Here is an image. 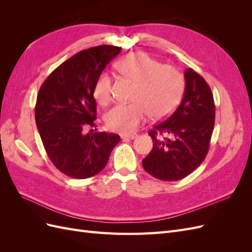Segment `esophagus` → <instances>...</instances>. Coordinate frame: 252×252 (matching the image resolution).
I'll return each instance as SVG.
<instances>
[{
	"label": "esophagus",
	"instance_id": "34e87169",
	"mask_svg": "<svg viewBox=\"0 0 252 252\" xmlns=\"http://www.w3.org/2000/svg\"><path fill=\"white\" fill-rule=\"evenodd\" d=\"M136 136H138V134H135V133H133V134H126V133H122L121 134V138L123 139V140H126V139H129V140H133V139H135Z\"/></svg>",
	"mask_w": 252,
	"mask_h": 252
}]
</instances>
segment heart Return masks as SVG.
I'll use <instances>...</instances> for the list:
<instances>
[{
	"instance_id": "b5f03b06",
	"label": "heart",
	"mask_w": 252,
	"mask_h": 252,
	"mask_svg": "<svg viewBox=\"0 0 252 252\" xmlns=\"http://www.w3.org/2000/svg\"><path fill=\"white\" fill-rule=\"evenodd\" d=\"M117 70L134 82L129 104H119L106 114V124L112 131L131 133L148 114L162 118L179 103L184 77L177 67L159 64L146 53L134 52L118 61ZM112 81L107 73L97 78L94 96L101 105H107L112 96Z\"/></svg>"
}]
</instances>
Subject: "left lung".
<instances>
[{"label": "left lung", "mask_w": 252, "mask_h": 252, "mask_svg": "<svg viewBox=\"0 0 252 252\" xmlns=\"http://www.w3.org/2000/svg\"><path fill=\"white\" fill-rule=\"evenodd\" d=\"M184 75L182 102L171 116L148 132L154 147L142 162L145 170L162 181L184 179L202 164L215 127L216 106L209 85L192 68Z\"/></svg>", "instance_id": "obj_1"}]
</instances>
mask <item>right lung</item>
I'll return each instance as SVG.
<instances>
[{
  "mask_svg": "<svg viewBox=\"0 0 252 252\" xmlns=\"http://www.w3.org/2000/svg\"><path fill=\"white\" fill-rule=\"evenodd\" d=\"M121 49L101 45L78 52L48 75L37 94L34 116L44 148L68 177L82 180L102 171L121 141L119 134L105 131L84 133L95 127L94 84Z\"/></svg>",
  "mask_w": 252,
  "mask_h": 252,
  "instance_id": "add662e5",
  "label": "right lung"
}]
</instances>
